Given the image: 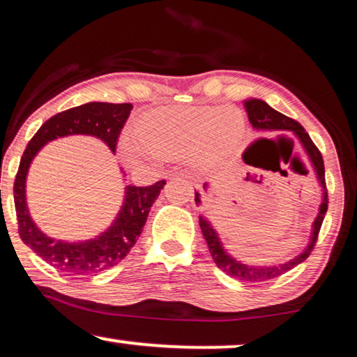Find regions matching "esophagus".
<instances>
[{
    "mask_svg": "<svg viewBox=\"0 0 357 357\" xmlns=\"http://www.w3.org/2000/svg\"><path fill=\"white\" fill-rule=\"evenodd\" d=\"M190 185H192V189H195V192L197 194H200V184L199 183H195V181H190L189 183Z\"/></svg>",
    "mask_w": 357,
    "mask_h": 357,
    "instance_id": "34e87169",
    "label": "esophagus"
}]
</instances>
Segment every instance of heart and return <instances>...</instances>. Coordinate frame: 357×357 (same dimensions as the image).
Wrapping results in <instances>:
<instances>
[{
  "label": "heart",
  "mask_w": 357,
  "mask_h": 357,
  "mask_svg": "<svg viewBox=\"0 0 357 357\" xmlns=\"http://www.w3.org/2000/svg\"><path fill=\"white\" fill-rule=\"evenodd\" d=\"M238 108L208 105H176L153 109L132 128V142L123 144L124 157L137 162L142 155L160 162L192 158L199 167L222 163L244 135Z\"/></svg>",
  "instance_id": "1"
}]
</instances>
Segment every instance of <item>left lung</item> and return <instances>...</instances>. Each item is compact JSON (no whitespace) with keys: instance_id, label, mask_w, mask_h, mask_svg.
I'll list each match as a JSON object with an SVG mask.
<instances>
[{"instance_id":"8db88e82","label":"left lung","mask_w":357,"mask_h":357,"mask_svg":"<svg viewBox=\"0 0 357 357\" xmlns=\"http://www.w3.org/2000/svg\"><path fill=\"white\" fill-rule=\"evenodd\" d=\"M244 107H245V112H248L249 121L252 124V128L259 130H291V132L299 139L301 145H303L305 153H307L310 163H312L315 173H317L319 183L324 189V199H322V204H320L317 218H315L314 222L312 236H310L307 248H305L304 252H301L298 257L291 259L289 262L272 265V267H267V265H265V267H255V265L243 264L241 260H236L231 257L227 250L223 249L222 241H220L217 231L213 229L212 223H210L205 217H199L200 229H202V234L205 241H207L208 250L210 254H212V259L215 260V264H217V267L220 270H223V272L229 275V277H233L239 281H244V283H262V281L278 278L280 275L289 272L291 268H294L296 265L304 262V260L309 257L315 243H317L319 231H320V227H322L325 213H327L328 194H327V184H325V167H324L322 153H320L319 149L315 147V144L312 142V139L309 137V134L305 132V129L301 126L298 121H294L293 118L284 116V114H281L280 112H277V109L268 107L264 100L249 98L244 102ZM204 188H207V184H205ZM195 204L200 205V194L197 192H195Z\"/></svg>"}]
</instances>
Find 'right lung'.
I'll use <instances>...</instances> for the list:
<instances>
[{
	"label": "right lung",
	"mask_w": 357,
	"mask_h": 357,
	"mask_svg": "<svg viewBox=\"0 0 357 357\" xmlns=\"http://www.w3.org/2000/svg\"><path fill=\"white\" fill-rule=\"evenodd\" d=\"M130 109V103L114 105L102 102H90L66 109L45 121L24 150L14 179V205L19 236L35 254L64 275H95L121 262L137 243L147 222L150 207L158 199L160 190L167 183L162 179L145 188L128 185L124 204L116 220L102 236L82 243H64L43 234L30 218L26 202V176L30 163L38 150L50 140L71 134L95 135L114 152Z\"/></svg>",
	"instance_id": "add662e5"
}]
</instances>
